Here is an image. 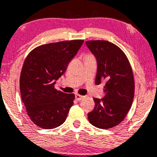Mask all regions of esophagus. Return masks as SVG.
<instances>
[{"label":"esophagus","mask_w":157,"mask_h":157,"mask_svg":"<svg viewBox=\"0 0 157 157\" xmlns=\"http://www.w3.org/2000/svg\"><path fill=\"white\" fill-rule=\"evenodd\" d=\"M75 98H76V100H78V101H80V100H83V99L84 98V96H82V95H80V94H77L75 95Z\"/></svg>","instance_id":"1"}]
</instances>
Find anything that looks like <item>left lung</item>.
Listing matches in <instances>:
<instances>
[{
	"mask_svg": "<svg viewBox=\"0 0 157 157\" xmlns=\"http://www.w3.org/2000/svg\"><path fill=\"white\" fill-rule=\"evenodd\" d=\"M86 44L97 59L95 83L106 81L104 97L94 98L95 107L88 113L94 127L109 129L121 124L131 107L134 79L127 56L117 45L106 40H88Z\"/></svg>",
	"mask_w": 157,
	"mask_h": 157,
	"instance_id": "left-lung-1",
	"label": "left lung"
}]
</instances>
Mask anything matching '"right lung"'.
Instances as JSON below:
<instances>
[{"label": "right lung", "instance_id": "1", "mask_svg": "<svg viewBox=\"0 0 157 157\" xmlns=\"http://www.w3.org/2000/svg\"><path fill=\"white\" fill-rule=\"evenodd\" d=\"M83 40L51 43L34 48L24 60L21 77V99L32 122L44 129L63 124L74 104V94L54 88Z\"/></svg>", "mask_w": 157, "mask_h": 157}]
</instances>
